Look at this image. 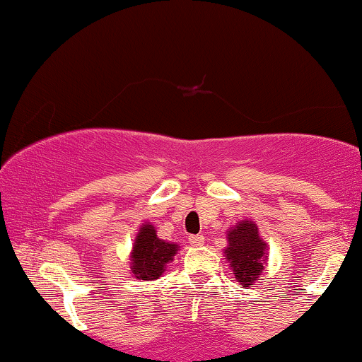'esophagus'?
<instances>
[{
    "label": "esophagus",
    "mask_w": 362,
    "mask_h": 362,
    "mask_svg": "<svg viewBox=\"0 0 362 362\" xmlns=\"http://www.w3.org/2000/svg\"><path fill=\"white\" fill-rule=\"evenodd\" d=\"M204 235H191L189 237V244L194 245V247H201L202 244H204Z\"/></svg>",
    "instance_id": "esophagus-1"
}]
</instances>
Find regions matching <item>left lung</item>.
<instances>
[{"mask_svg": "<svg viewBox=\"0 0 362 362\" xmlns=\"http://www.w3.org/2000/svg\"><path fill=\"white\" fill-rule=\"evenodd\" d=\"M229 247L226 257L230 262L235 280L242 285H252L264 272V259L267 244L259 237L257 226L250 221H242L227 234Z\"/></svg>", "mask_w": 362, "mask_h": 362, "instance_id": "1", "label": "left lung"}]
</instances>
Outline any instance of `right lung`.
<instances>
[{
  "label": "right lung",
  "mask_w": 362,
  "mask_h": 362,
  "mask_svg": "<svg viewBox=\"0 0 362 362\" xmlns=\"http://www.w3.org/2000/svg\"><path fill=\"white\" fill-rule=\"evenodd\" d=\"M177 250L176 244L160 240L155 227L145 224L138 232L132 252V272L136 279L156 280Z\"/></svg>",
  "instance_id": "add662e5"
}]
</instances>
